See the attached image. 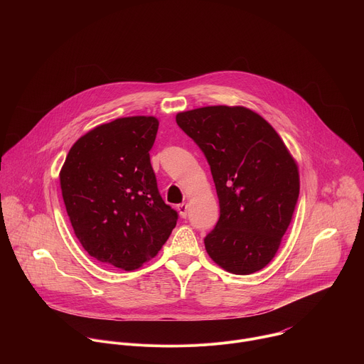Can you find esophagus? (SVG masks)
I'll return each instance as SVG.
<instances>
[{
  "label": "esophagus",
  "mask_w": 364,
  "mask_h": 364,
  "mask_svg": "<svg viewBox=\"0 0 364 364\" xmlns=\"http://www.w3.org/2000/svg\"><path fill=\"white\" fill-rule=\"evenodd\" d=\"M187 207H188L187 203H181V204L177 205V210H178V213H180L181 218H186V216H187Z\"/></svg>",
  "instance_id": "obj_1"
}]
</instances>
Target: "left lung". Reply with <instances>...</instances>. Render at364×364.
<instances>
[{"mask_svg":"<svg viewBox=\"0 0 364 364\" xmlns=\"http://www.w3.org/2000/svg\"><path fill=\"white\" fill-rule=\"evenodd\" d=\"M210 166L220 218L204 237L213 261L236 275L265 268L295 210L299 174L277 131L243 107H204L176 117Z\"/></svg>","mask_w":364,"mask_h":364,"instance_id":"obj_1","label":"left lung"}]
</instances>
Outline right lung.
Wrapping results in <instances>:
<instances>
[{"mask_svg":"<svg viewBox=\"0 0 364 364\" xmlns=\"http://www.w3.org/2000/svg\"><path fill=\"white\" fill-rule=\"evenodd\" d=\"M157 131L154 117L102 124L73 144L60 170L75 235L102 264L136 269L176 228L178 215L160 196L149 161Z\"/></svg>","mask_w":364,"mask_h":364,"instance_id":"obj_1","label":"right lung"}]
</instances>
